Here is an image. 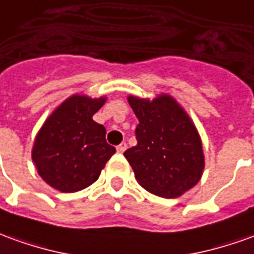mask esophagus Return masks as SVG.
Instances as JSON below:
<instances>
[{
	"label": "esophagus",
	"mask_w": 254,
	"mask_h": 254,
	"mask_svg": "<svg viewBox=\"0 0 254 254\" xmlns=\"http://www.w3.org/2000/svg\"><path fill=\"white\" fill-rule=\"evenodd\" d=\"M127 148V143H125V141H122L121 144L117 145V151L121 152V154H122V152H124V151H125Z\"/></svg>",
	"instance_id": "1"
}]
</instances>
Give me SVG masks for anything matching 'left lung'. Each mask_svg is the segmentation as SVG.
Listing matches in <instances>:
<instances>
[{
	"instance_id": "left-lung-1",
	"label": "left lung",
	"mask_w": 254,
	"mask_h": 254,
	"mask_svg": "<svg viewBox=\"0 0 254 254\" xmlns=\"http://www.w3.org/2000/svg\"><path fill=\"white\" fill-rule=\"evenodd\" d=\"M127 102L139 120L137 144L124 155L140 186L164 198L192 189L205 164L199 134L189 115L168 95L152 102L129 96Z\"/></svg>"
}]
</instances>
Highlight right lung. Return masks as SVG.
<instances>
[{
    "mask_svg": "<svg viewBox=\"0 0 254 254\" xmlns=\"http://www.w3.org/2000/svg\"><path fill=\"white\" fill-rule=\"evenodd\" d=\"M104 97L71 96L55 110L33 147L38 175L62 192H75L96 182L115 148L106 141V127L92 120Z\"/></svg>",
    "mask_w": 254,
    "mask_h": 254,
    "instance_id": "1",
    "label": "right lung"
}]
</instances>
